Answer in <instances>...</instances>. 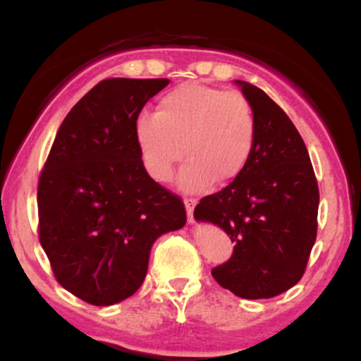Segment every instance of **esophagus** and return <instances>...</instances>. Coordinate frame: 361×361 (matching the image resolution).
I'll use <instances>...</instances> for the list:
<instances>
[{"label":"esophagus","instance_id":"1","mask_svg":"<svg viewBox=\"0 0 361 361\" xmlns=\"http://www.w3.org/2000/svg\"><path fill=\"white\" fill-rule=\"evenodd\" d=\"M197 205L195 198H185V207H186V215H188V222H193V210Z\"/></svg>","mask_w":361,"mask_h":361}]
</instances>
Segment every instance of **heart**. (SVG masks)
Listing matches in <instances>:
<instances>
[{
  "label": "heart",
  "mask_w": 361,
  "mask_h": 361,
  "mask_svg": "<svg viewBox=\"0 0 361 361\" xmlns=\"http://www.w3.org/2000/svg\"><path fill=\"white\" fill-rule=\"evenodd\" d=\"M135 137L147 171L157 181L173 178L185 157L180 183L186 192L234 181L250 163L256 117L241 91L183 85L168 91L154 115H142Z\"/></svg>",
  "instance_id": "obj_1"
}]
</instances>
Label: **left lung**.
Here are the masks:
<instances>
[{
  "label": "left lung",
  "instance_id": "8db88e82",
  "mask_svg": "<svg viewBox=\"0 0 361 361\" xmlns=\"http://www.w3.org/2000/svg\"><path fill=\"white\" fill-rule=\"evenodd\" d=\"M256 117L250 163L233 183L195 207V219L231 235L234 252L212 270L219 285L243 299H271L304 275L317 235L319 188L299 130L275 102L235 81Z\"/></svg>",
  "mask_w": 361,
  "mask_h": 361
}]
</instances>
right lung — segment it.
<instances>
[{
  "mask_svg": "<svg viewBox=\"0 0 361 361\" xmlns=\"http://www.w3.org/2000/svg\"><path fill=\"white\" fill-rule=\"evenodd\" d=\"M168 82H98L66 115L40 173V244L56 280L88 304L134 295L152 244L186 222L183 200L147 175L135 137L140 110Z\"/></svg>",
  "mask_w": 361,
  "mask_h": 361,
  "instance_id": "1",
  "label": "right lung"
}]
</instances>
